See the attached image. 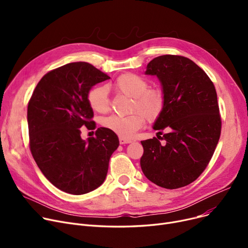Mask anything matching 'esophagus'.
I'll return each instance as SVG.
<instances>
[{
  "label": "esophagus",
  "instance_id": "obj_1",
  "mask_svg": "<svg viewBox=\"0 0 248 248\" xmlns=\"http://www.w3.org/2000/svg\"><path fill=\"white\" fill-rule=\"evenodd\" d=\"M129 142H132L131 140H127V139H124V138H120V144L121 145H125V144H129Z\"/></svg>",
  "mask_w": 248,
  "mask_h": 248
}]
</instances>
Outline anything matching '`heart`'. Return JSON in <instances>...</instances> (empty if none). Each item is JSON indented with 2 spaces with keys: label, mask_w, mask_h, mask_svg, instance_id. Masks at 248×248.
I'll use <instances>...</instances> for the list:
<instances>
[{
  "label": "heart",
  "mask_w": 248,
  "mask_h": 248,
  "mask_svg": "<svg viewBox=\"0 0 248 248\" xmlns=\"http://www.w3.org/2000/svg\"><path fill=\"white\" fill-rule=\"evenodd\" d=\"M114 88L132 97L131 114L109 115L101 124L108 131L122 138H132L145 124V116L149 121L157 119L164 108V95L159 88H148V81L140 75L125 73L117 77ZM87 101L90 108L98 113H106L109 109L108 90L106 86H95L89 90ZM140 111L143 114L138 112Z\"/></svg>",
  "instance_id": "obj_1"
}]
</instances>
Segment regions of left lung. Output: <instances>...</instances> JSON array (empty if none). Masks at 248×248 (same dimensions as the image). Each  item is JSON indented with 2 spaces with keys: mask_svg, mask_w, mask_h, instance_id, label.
<instances>
[{
  "mask_svg": "<svg viewBox=\"0 0 248 248\" xmlns=\"http://www.w3.org/2000/svg\"><path fill=\"white\" fill-rule=\"evenodd\" d=\"M146 74L155 75L162 83L164 108L154 129L159 131L157 137L165 144L162 145L157 138L140 141L141 171L166 189L187 186L209 164L220 138L215 86L196 63L179 55L154 58Z\"/></svg>",
  "mask_w": 248,
  "mask_h": 248,
  "instance_id": "8db88e82",
  "label": "left lung"
}]
</instances>
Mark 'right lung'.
<instances>
[{
    "instance_id": "obj_1",
    "label": "right lung",
    "mask_w": 248,
    "mask_h": 248,
    "mask_svg": "<svg viewBox=\"0 0 248 248\" xmlns=\"http://www.w3.org/2000/svg\"><path fill=\"white\" fill-rule=\"evenodd\" d=\"M109 76L86 62H73L46 73L28 103L29 145L43 175L59 190L82 195L106 180L117 136L106 127L85 141L80 127L93 129L87 94Z\"/></svg>"
}]
</instances>
